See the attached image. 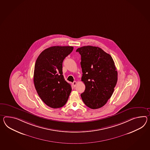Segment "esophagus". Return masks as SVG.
Wrapping results in <instances>:
<instances>
[{
    "label": "esophagus",
    "instance_id": "obj_1",
    "mask_svg": "<svg viewBox=\"0 0 150 150\" xmlns=\"http://www.w3.org/2000/svg\"><path fill=\"white\" fill-rule=\"evenodd\" d=\"M76 84L77 82L76 81H74L73 82V86L74 87H75V86H76Z\"/></svg>",
    "mask_w": 150,
    "mask_h": 150
}]
</instances>
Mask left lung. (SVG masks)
Masks as SVG:
<instances>
[{"mask_svg": "<svg viewBox=\"0 0 150 150\" xmlns=\"http://www.w3.org/2000/svg\"><path fill=\"white\" fill-rule=\"evenodd\" d=\"M76 52L81 56V81L86 86L81 98L89 108H100L112 96L117 84V71L113 59L97 47L84 46Z\"/></svg>", "mask_w": 150, "mask_h": 150, "instance_id": "obj_1", "label": "left lung"}]
</instances>
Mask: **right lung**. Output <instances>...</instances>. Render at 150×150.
I'll return each instance as SVG.
<instances>
[{
    "mask_svg": "<svg viewBox=\"0 0 150 150\" xmlns=\"http://www.w3.org/2000/svg\"><path fill=\"white\" fill-rule=\"evenodd\" d=\"M73 49L70 46L51 47L40 53L35 63V87L40 99L51 108L64 106L71 91V85L62 75V63Z\"/></svg>",
    "mask_w": 150,
    "mask_h": 150,
    "instance_id": "add662e5",
    "label": "right lung"
}]
</instances>
